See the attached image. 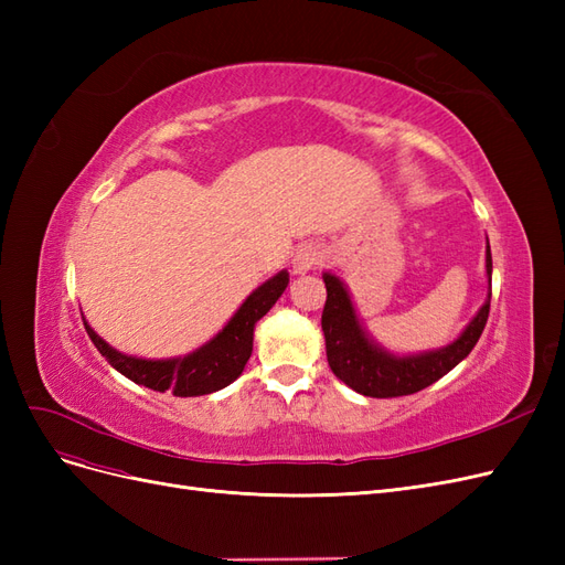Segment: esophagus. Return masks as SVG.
<instances>
[{"mask_svg": "<svg viewBox=\"0 0 565 565\" xmlns=\"http://www.w3.org/2000/svg\"><path fill=\"white\" fill-rule=\"evenodd\" d=\"M322 262H324V249L320 245H301L292 259V270L301 276V273L313 270Z\"/></svg>", "mask_w": 565, "mask_h": 565, "instance_id": "34e87169", "label": "esophagus"}]
</instances>
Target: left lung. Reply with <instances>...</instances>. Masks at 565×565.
Masks as SVG:
<instances>
[{
	"instance_id": "left-lung-1",
	"label": "left lung",
	"mask_w": 565,
	"mask_h": 565,
	"mask_svg": "<svg viewBox=\"0 0 565 565\" xmlns=\"http://www.w3.org/2000/svg\"><path fill=\"white\" fill-rule=\"evenodd\" d=\"M486 276L488 299L455 341L440 349L401 355L384 349L370 337L361 318H358L347 285L334 273L324 270L322 280L328 287V301H324L322 309V334L332 372L347 386L370 398L409 396V393H417L446 377L455 365L471 353L488 322L492 295L490 245H486Z\"/></svg>"
}]
</instances>
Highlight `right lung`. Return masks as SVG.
Wrapping results in <instances>:
<instances>
[{"instance_id":"obj_1","label":"right lung","mask_w":565,"mask_h":565,"mask_svg":"<svg viewBox=\"0 0 565 565\" xmlns=\"http://www.w3.org/2000/svg\"><path fill=\"white\" fill-rule=\"evenodd\" d=\"M289 282V273L278 270L276 276L262 282L254 292L241 303V309L221 328L210 341L191 353L177 358H136L113 349L106 339H100L92 324L84 320L89 339L98 353L127 380L134 384L148 386L152 391H172L179 398L204 396V393L221 391L241 377L254 344V328L280 299Z\"/></svg>"}]
</instances>
